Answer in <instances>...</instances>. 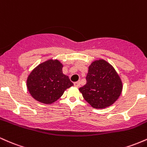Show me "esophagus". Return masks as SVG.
Listing matches in <instances>:
<instances>
[{
	"instance_id": "obj_1",
	"label": "esophagus",
	"mask_w": 147,
	"mask_h": 147,
	"mask_svg": "<svg viewBox=\"0 0 147 147\" xmlns=\"http://www.w3.org/2000/svg\"><path fill=\"white\" fill-rule=\"evenodd\" d=\"M74 85H75L76 87H78L79 86H80V81H77V82H74Z\"/></svg>"
}]
</instances>
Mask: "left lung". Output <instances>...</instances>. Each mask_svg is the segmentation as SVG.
<instances>
[{"label": "left lung", "mask_w": 147, "mask_h": 147, "mask_svg": "<svg viewBox=\"0 0 147 147\" xmlns=\"http://www.w3.org/2000/svg\"><path fill=\"white\" fill-rule=\"evenodd\" d=\"M86 80V84L79 90L87 103L96 109L113 105L122 91L119 76L113 66L102 59L90 65Z\"/></svg>", "instance_id": "1"}]
</instances>
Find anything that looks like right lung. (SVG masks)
Instances as JSON below:
<instances>
[{
	"label": "right lung",
	"mask_w": 147,
	"mask_h": 147,
	"mask_svg": "<svg viewBox=\"0 0 147 147\" xmlns=\"http://www.w3.org/2000/svg\"><path fill=\"white\" fill-rule=\"evenodd\" d=\"M63 65L57 60H49L35 67L27 79V87L35 100L46 104L54 103L73 82L62 73Z\"/></svg>",
	"instance_id": "right-lung-1"
}]
</instances>
